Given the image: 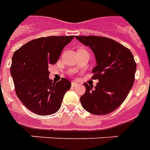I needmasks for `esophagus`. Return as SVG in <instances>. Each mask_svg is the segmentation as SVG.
Wrapping results in <instances>:
<instances>
[{"label": "esophagus", "instance_id": "esophagus-1", "mask_svg": "<svg viewBox=\"0 0 150 150\" xmlns=\"http://www.w3.org/2000/svg\"><path fill=\"white\" fill-rule=\"evenodd\" d=\"M72 87H77L79 85H78V83L77 82H76V81H72Z\"/></svg>", "mask_w": 150, "mask_h": 150}]
</instances>
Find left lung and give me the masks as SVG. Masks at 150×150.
Returning <instances> with one entry per match:
<instances>
[{
	"instance_id": "left-lung-1",
	"label": "left lung",
	"mask_w": 150,
	"mask_h": 150,
	"mask_svg": "<svg viewBox=\"0 0 150 150\" xmlns=\"http://www.w3.org/2000/svg\"><path fill=\"white\" fill-rule=\"evenodd\" d=\"M94 52L96 66L92 73L98 82L93 89L85 83L80 98L83 108L94 115H107L124 103L133 86L137 64L130 50L113 39L99 36H76Z\"/></svg>"
}]
</instances>
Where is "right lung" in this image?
<instances>
[{
	"label": "right lung",
	"instance_id": "right-lung-1",
	"mask_svg": "<svg viewBox=\"0 0 150 150\" xmlns=\"http://www.w3.org/2000/svg\"><path fill=\"white\" fill-rule=\"evenodd\" d=\"M73 38L50 36L33 39L13 53L10 73L16 94L30 111L49 115L59 111L71 82L66 78L53 82L48 65L57 62L64 47Z\"/></svg>",
	"mask_w": 150,
	"mask_h": 150
}]
</instances>
